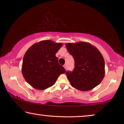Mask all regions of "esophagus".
<instances>
[{
	"instance_id": "obj_1",
	"label": "esophagus",
	"mask_w": 124,
	"mask_h": 124,
	"mask_svg": "<svg viewBox=\"0 0 124 124\" xmlns=\"http://www.w3.org/2000/svg\"><path fill=\"white\" fill-rule=\"evenodd\" d=\"M64 68L65 69V70H67V64H64Z\"/></svg>"
}]
</instances>
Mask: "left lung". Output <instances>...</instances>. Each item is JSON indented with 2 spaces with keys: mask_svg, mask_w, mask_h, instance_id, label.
<instances>
[{
  "mask_svg": "<svg viewBox=\"0 0 124 124\" xmlns=\"http://www.w3.org/2000/svg\"><path fill=\"white\" fill-rule=\"evenodd\" d=\"M67 50L74 60L72 71L66 72L71 85L81 91H88L98 86L104 76V59L97 48L86 42L68 43Z\"/></svg>",
  "mask_w": 124,
  "mask_h": 124,
  "instance_id": "1",
  "label": "left lung"
}]
</instances>
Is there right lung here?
<instances>
[{"label":"right lung","instance_id":"obj_1","mask_svg":"<svg viewBox=\"0 0 124 124\" xmlns=\"http://www.w3.org/2000/svg\"><path fill=\"white\" fill-rule=\"evenodd\" d=\"M62 45V43L45 40L29 48L22 66L23 76L29 84L35 89H46L55 84L61 74L66 72L55 55Z\"/></svg>","mask_w":124,"mask_h":124}]
</instances>
